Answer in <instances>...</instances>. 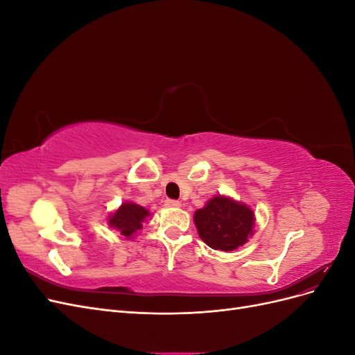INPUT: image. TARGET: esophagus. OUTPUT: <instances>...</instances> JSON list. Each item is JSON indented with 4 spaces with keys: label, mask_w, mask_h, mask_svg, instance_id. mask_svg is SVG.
<instances>
[{
    "label": "esophagus",
    "mask_w": 355,
    "mask_h": 355,
    "mask_svg": "<svg viewBox=\"0 0 355 355\" xmlns=\"http://www.w3.org/2000/svg\"><path fill=\"white\" fill-rule=\"evenodd\" d=\"M166 206L167 207H180V201H178V200H167L166 201Z\"/></svg>",
    "instance_id": "esophagus-1"
}]
</instances>
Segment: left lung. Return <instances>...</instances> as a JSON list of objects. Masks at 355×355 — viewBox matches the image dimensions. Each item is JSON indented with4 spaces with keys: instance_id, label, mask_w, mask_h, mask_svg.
Returning a JSON list of instances; mask_svg holds the SVG:
<instances>
[{
    "instance_id": "1",
    "label": "left lung",
    "mask_w": 355,
    "mask_h": 355,
    "mask_svg": "<svg viewBox=\"0 0 355 355\" xmlns=\"http://www.w3.org/2000/svg\"><path fill=\"white\" fill-rule=\"evenodd\" d=\"M254 211L227 196H214L196 210L194 223L200 239L214 250L234 252L254 234Z\"/></svg>"
}]
</instances>
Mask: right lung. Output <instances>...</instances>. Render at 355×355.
Here are the masks:
<instances>
[{"instance_id":"right-lung-1","label":"right lung","mask_w":355,"mask_h":355,"mask_svg":"<svg viewBox=\"0 0 355 355\" xmlns=\"http://www.w3.org/2000/svg\"><path fill=\"white\" fill-rule=\"evenodd\" d=\"M149 216H151V211L148 209L133 201H124L120 207L110 214L108 225L124 240H133Z\"/></svg>"}]
</instances>
